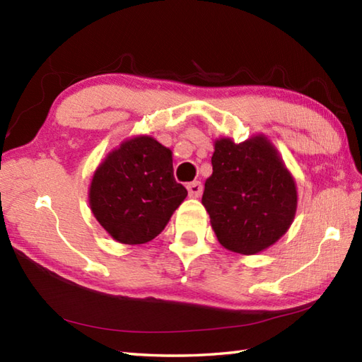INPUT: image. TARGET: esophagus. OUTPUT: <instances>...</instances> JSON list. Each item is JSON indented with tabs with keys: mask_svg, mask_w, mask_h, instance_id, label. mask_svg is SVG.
Returning a JSON list of instances; mask_svg holds the SVG:
<instances>
[{
	"mask_svg": "<svg viewBox=\"0 0 362 362\" xmlns=\"http://www.w3.org/2000/svg\"><path fill=\"white\" fill-rule=\"evenodd\" d=\"M187 189H188V194L189 197H199L202 194V183L201 182H191L187 185Z\"/></svg>",
	"mask_w": 362,
	"mask_h": 362,
	"instance_id": "esophagus-1",
	"label": "esophagus"
}]
</instances>
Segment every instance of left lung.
Listing matches in <instances>:
<instances>
[{
	"instance_id": "left-lung-1",
	"label": "left lung",
	"mask_w": 362,
	"mask_h": 362,
	"mask_svg": "<svg viewBox=\"0 0 362 362\" xmlns=\"http://www.w3.org/2000/svg\"><path fill=\"white\" fill-rule=\"evenodd\" d=\"M213 174L202 204L227 250L255 255L288 232L297 210V185L279 151L259 134L243 143L218 138Z\"/></svg>"
}]
</instances>
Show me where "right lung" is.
<instances>
[{"label":"right lung","mask_w":362,"mask_h":362,"mask_svg":"<svg viewBox=\"0 0 362 362\" xmlns=\"http://www.w3.org/2000/svg\"><path fill=\"white\" fill-rule=\"evenodd\" d=\"M188 191L173 174V152L136 135L107 153L88 189L90 209L115 241L144 244L158 236Z\"/></svg>","instance_id":"add662e5"}]
</instances>
